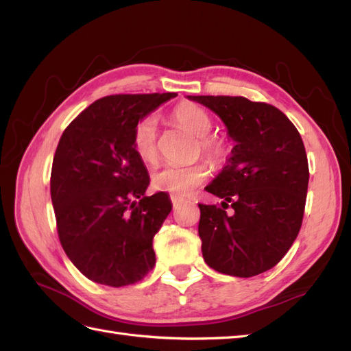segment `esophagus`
I'll list each match as a JSON object with an SVG mask.
<instances>
[{
    "label": "esophagus",
    "mask_w": 351,
    "mask_h": 351,
    "mask_svg": "<svg viewBox=\"0 0 351 351\" xmlns=\"http://www.w3.org/2000/svg\"><path fill=\"white\" fill-rule=\"evenodd\" d=\"M170 200H171V205H173V206H178V205H180L181 204V197L180 196H175V195H171L170 196Z\"/></svg>",
    "instance_id": "esophagus-1"
}]
</instances>
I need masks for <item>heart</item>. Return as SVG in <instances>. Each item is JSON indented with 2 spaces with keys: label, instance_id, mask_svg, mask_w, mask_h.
<instances>
[{
  "label": "heart",
  "instance_id": "1",
  "mask_svg": "<svg viewBox=\"0 0 351 351\" xmlns=\"http://www.w3.org/2000/svg\"><path fill=\"white\" fill-rule=\"evenodd\" d=\"M171 119L197 137V152L206 156V160L214 166L228 160L229 145L228 141L210 134L213 131V119L206 110L193 102H182L171 111ZM132 147L140 160L154 162L158 155V121L154 114L145 116L134 126ZM210 176V167L204 161L191 164V166H164L152 176L154 189L167 191L175 196H187L202 185Z\"/></svg>",
  "mask_w": 351,
  "mask_h": 351
}]
</instances>
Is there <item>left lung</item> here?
<instances>
[{
  "label": "left lung",
  "mask_w": 351,
  "mask_h": 351,
  "mask_svg": "<svg viewBox=\"0 0 351 351\" xmlns=\"http://www.w3.org/2000/svg\"><path fill=\"white\" fill-rule=\"evenodd\" d=\"M189 98L220 116L235 141L221 173L205 187L221 205L199 204L205 263L237 278L270 270L293 245L304 214L309 166L300 134L270 104L243 96Z\"/></svg>",
  "instance_id": "8db88e82"
}]
</instances>
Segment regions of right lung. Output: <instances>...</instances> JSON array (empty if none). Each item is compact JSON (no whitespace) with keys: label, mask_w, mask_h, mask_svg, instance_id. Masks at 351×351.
I'll return each instance as SVG.
<instances>
[{"label":"right lung","mask_w":351,"mask_h":351,"mask_svg":"<svg viewBox=\"0 0 351 351\" xmlns=\"http://www.w3.org/2000/svg\"><path fill=\"white\" fill-rule=\"evenodd\" d=\"M175 96H106L81 111L58 141L51 170L57 234L72 264L96 283L131 285L155 265L152 240L171 204L164 191L145 195L149 175L132 131Z\"/></svg>","instance_id":"right-lung-1"}]
</instances>
